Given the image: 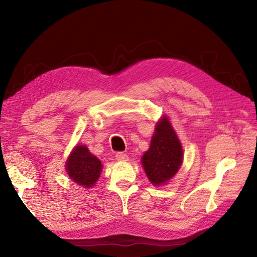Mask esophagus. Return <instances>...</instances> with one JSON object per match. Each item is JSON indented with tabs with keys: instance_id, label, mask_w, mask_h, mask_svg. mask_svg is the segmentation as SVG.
Instances as JSON below:
<instances>
[{
	"instance_id": "1",
	"label": "esophagus",
	"mask_w": 257,
	"mask_h": 257,
	"mask_svg": "<svg viewBox=\"0 0 257 257\" xmlns=\"http://www.w3.org/2000/svg\"><path fill=\"white\" fill-rule=\"evenodd\" d=\"M116 159L118 161H127L128 160V156L123 154V152H117L116 154Z\"/></svg>"
}]
</instances>
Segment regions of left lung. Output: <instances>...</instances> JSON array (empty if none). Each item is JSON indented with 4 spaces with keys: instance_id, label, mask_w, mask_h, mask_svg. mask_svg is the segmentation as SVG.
<instances>
[{
    "instance_id": "1",
    "label": "left lung",
    "mask_w": 257,
    "mask_h": 257,
    "mask_svg": "<svg viewBox=\"0 0 257 257\" xmlns=\"http://www.w3.org/2000/svg\"><path fill=\"white\" fill-rule=\"evenodd\" d=\"M183 161V150L167 116L156 124L148 151L141 158L147 177L154 185L166 184L176 174Z\"/></svg>"
}]
</instances>
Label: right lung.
I'll use <instances>...</instances> for the list:
<instances>
[{"mask_svg":"<svg viewBox=\"0 0 257 257\" xmlns=\"http://www.w3.org/2000/svg\"><path fill=\"white\" fill-rule=\"evenodd\" d=\"M102 170V165L97 157L90 154L86 146H76L66 161L69 178L85 188H91Z\"/></svg>","mask_w":257,"mask_h":257,"instance_id":"right-lung-1","label":"right lung"}]
</instances>
